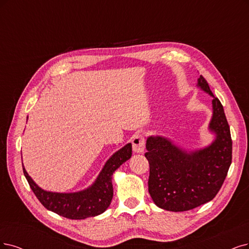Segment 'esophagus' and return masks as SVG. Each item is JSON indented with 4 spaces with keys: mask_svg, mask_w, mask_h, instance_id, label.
I'll use <instances>...</instances> for the list:
<instances>
[{
    "mask_svg": "<svg viewBox=\"0 0 249 249\" xmlns=\"http://www.w3.org/2000/svg\"><path fill=\"white\" fill-rule=\"evenodd\" d=\"M145 140L142 133H136L132 139V148L135 153H142L144 150Z\"/></svg>",
    "mask_w": 249,
    "mask_h": 249,
    "instance_id": "1",
    "label": "esophagus"
}]
</instances>
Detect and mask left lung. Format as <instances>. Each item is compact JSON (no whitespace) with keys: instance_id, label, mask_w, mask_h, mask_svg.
Returning <instances> with one entry per match:
<instances>
[{"instance_id":"1","label":"left lung","mask_w":249,"mask_h":249,"mask_svg":"<svg viewBox=\"0 0 249 249\" xmlns=\"http://www.w3.org/2000/svg\"><path fill=\"white\" fill-rule=\"evenodd\" d=\"M197 86L213 97L209 130L215 140L204 149L188 152L163 136H149L144 154L150 164L149 193L158 207L187 211L213 200L232 163V139L223 105L203 76Z\"/></svg>"}]
</instances>
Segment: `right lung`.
I'll return each instance as SVG.
<instances>
[{
	"label": "right lung",
	"instance_id": "1",
	"mask_svg": "<svg viewBox=\"0 0 249 249\" xmlns=\"http://www.w3.org/2000/svg\"><path fill=\"white\" fill-rule=\"evenodd\" d=\"M132 144L127 143L110 157L93 185L86 190L76 193H54L41 189L27 174L23 173L36 197L42 205L63 217L71 219H84L101 214L109 206L113 199V173L121 165L130 159Z\"/></svg>",
	"mask_w": 249,
	"mask_h": 249
}]
</instances>
